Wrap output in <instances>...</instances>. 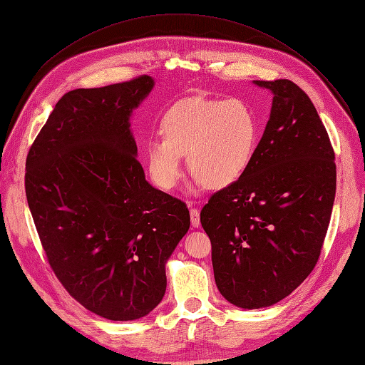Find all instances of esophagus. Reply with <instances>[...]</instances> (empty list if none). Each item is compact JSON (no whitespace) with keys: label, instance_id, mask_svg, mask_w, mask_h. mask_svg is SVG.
Instances as JSON below:
<instances>
[{"label":"esophagus","instance_id":"34e87169","mask_svg":"<svg viewBox=\"0 0 365 365\" xmlns=\"http://www.w3.org/2000/svg\"><path fill=\"white\" fill-rule=\"evenodd\" d=\"M190 222H192V227H200L201 224V219H200V210L197 208H190Z\"/></svg>","mask_w":365,"mask_h":365}]
</instances>
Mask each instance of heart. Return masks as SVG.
Segmentation results:
<instances>
[{"instance_id": "1", "label": "heart", "mask_w": 365, "mask_h": 365, "mask_svg": "<svg viewBox=\"0 0 365 365\" xmlns=\"http://www.w3.org/2000/svg\"><path fill=\"white\" fill-rule=\"evenodd\" d=\"M160 138L146 143L150 178L170 190L182 175V157L196 184L222 189L247 172L259 141V121L239 98L190 96L176 102L161 120Z\"/></svg>"}]
</instances>
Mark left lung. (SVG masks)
<instances>
[{
    "instance_id": "obj_1",
    "label": "left lung",
    "mask_w": 365,
    "mask_h": 365,
    "mask_svg": "<svg viewBox=\"0 0 365 365\" xmlns=\"http://www.w3.org/2000/svg\"><path fill=\"white\" fill-rule=\"evenodd\" d=\"M240 178L210 196L201 224L212 242L217 289L244 309L275 304L312 272L336 190L335 152L309 96L288 79Z\"/></svg>"
}]
</instances>
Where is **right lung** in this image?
<instances>
[{
    "instance_id": "1",
    "label": "right lung",
    "mask_w": 365,
    "mask_h": 365,
    "mask_svg": "<svg viewBox=\"0 0 365 365\" xmlns=\"http://www.w3.org/2000/svg\"><path fill=\"white\" fill-rule=\"evenodd\" d=\"M152 88L143 74L67 93L26 161L27 202L54 275L113 322L163 300L165 262L190 227L187 205L152 187L135 157L129 117Z\"/></svg>"
}]
</instances>
